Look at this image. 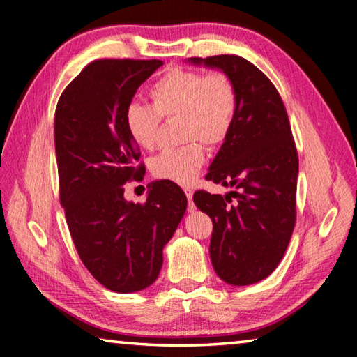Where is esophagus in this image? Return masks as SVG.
Wrapping results in <instances>:
<instances>
[{
	"instance_id": "34e87169",
	"label": "esophagus",
	"mask_w": 357,
	"mask_h": 357,
	"mask_svg": "<svg viewBox=\"0 0 357 357\" xmlns=\"http://www.w3.org/2000/svg\"><path fill=\"white\" fill-rule=\"evenodd\" d=\"M184 192H185V195H187V209L189 211H195V204H193V202H192V195H193V190L190 189V187H184Z\"/></svg>"
}]
</instances>
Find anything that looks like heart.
<instances>
[{"label": "heart", "instance_id": "b5f03b06", "mask_svg": "<svg viewBox=\"0 0 357 357\" xmlns=\"http://www.w3.org/2000/svg\"><path fill=\"white\" fill-rule=\"evenodd\" d=\"M153 105L132 102L124 112L126 130L137 146L153 149L162 119L179 118V135L185 144L165 149L151 160L157 179L190 184L204 162V145L217 148L231 132L238 110L236 86L225 72L173 68L151 84ZM204 142L202 144L201 142Z\"/></svg>", "mask_w": 357, "mask_h": 357}]
</instances>
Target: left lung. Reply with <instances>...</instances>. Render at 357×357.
I'll list each match as a JSON object with an SVG mask.
<instances>
[{
    "mask_svg": "<svg viewBox=\"0 0 357 357\" xmlns=\"http://www.w3.org/2000/svg\"><path fill=\"white\" fill-rule=\"evenodd\" d=\"M222 69L238 93L231 132L211 164L208 181L234 187L228 195L193 193L213 220L209 255L229 285H252L279 266L296 225L299 159L287 108L273 82L236 55L190 58Z\"/></svg>",
    "mask_w": 357,
    "mask_h": 357,
    "instance_id": "1",
    "label": "left lung"
}]
</instances>
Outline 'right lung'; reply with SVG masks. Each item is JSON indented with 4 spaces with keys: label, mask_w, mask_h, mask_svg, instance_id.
I'll list each match as a JSON object with an SVG mask.
<instances>
[{
    "label": "right lung",
    "mask_w": 357,
    "mask_h": 357,
    "mask_svg": "<svg viewBox=\"0 0 357 357\" xmlns=\"http://www.w3.org/2000/svg\"><path fill=\"white\" fill-rule=\"evenodd\" d=\"M159 59H96L72 80L55 110L59 202L72 241L91 275L114 293L149 287L162 249L176 231L187 198L178 184L157 181L144 203H128L124 187L142 181L140 146L124 112Z\"/></svg>",
    "instance_id": "obj_1"
}]
</instances>
